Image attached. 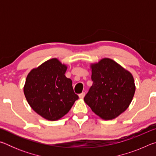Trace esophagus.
Returning <instances> with one entry per match:
<instances>
[{"label":"esophagus","instance_id":"1","mask_svg":"<svg viewBox=\"0 0 156 156\" xmlns=\"http://www.w3.org/2000/svg\"><path fill=\"white\" fill-rule=\"evenodd\" d=\"M84 96H85V92H83V93H81L78 95V96L80 98H83Z\"/></svg>","mask_w":156,"mask_h":156}]
</instances>
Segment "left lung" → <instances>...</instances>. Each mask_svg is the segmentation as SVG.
<instances>
[{"label":"left lung","instance_id":"8db88e82","mask_svg":"<svg viewBox=\"0 0 156 156\" xmlns=\"http://www.w3.org/2000/svg\"><path fill=\"white\" fill-rule=\"evenodd\" d=\"M93 84L85 103L103 120L117 118L129 107L136 91L131 73L110 58L91 64Z\"/></svg>","mask_w":156,"mask_h":156}]
</instances>
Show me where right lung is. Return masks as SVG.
Masks as SVG:
<instances>
[{
  "mask_svg": "<svg viewBox=\"0 0 156 156\" xmlns=\"http://www.w3.org/2000/svg\"><path fill=\"white\" fill-rule=\"evenodd\" d=\"M67 69L59 60L51 58L31 70L27 76L25 96L34 112L44 119H60L78 99L72 80L65 75Z\"/></svg>",
  "mask_w": 156,
  "mask_h": 156,
  "instance_id": "obj_1",
  "label": "right lung"
}]
</instances>
